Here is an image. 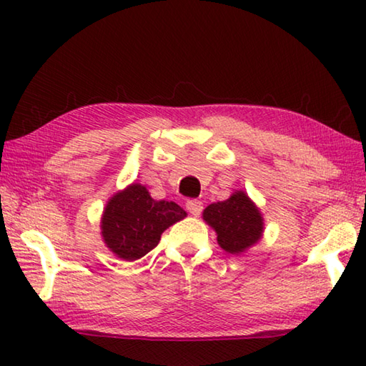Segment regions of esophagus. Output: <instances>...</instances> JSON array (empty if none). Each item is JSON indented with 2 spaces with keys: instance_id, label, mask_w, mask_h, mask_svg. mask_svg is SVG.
Instances as JSON below:
<instances>
[{
  "instance_id": "34e87169",
  "label": "esophagus",
  "mask_w": 366,
  "mask_h": 366,
  "mask_svg": "<svg viewBox=\"0 0 366 366\" xmlns=\"http://www.w3.org/2000/svg\"><path fill=\"white\" fill-rule=\"evenodd\" d=\"M185 207H187V211L193 215V217H198L203 211V203L198 199H189L187 203H185Z\"/></svg>"
}]
</instances>
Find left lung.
<instances>
[{
    "mask_svg": "<svg viewBox=\"0 0 366 366\" xmlns=\"http://www.w3.org/2000/svg\"><path fill=\"white\" fill-rule=\"evenodd\" d=\"M203 219L217 232L219 245L232 254L245 252L262 237V215L242 190L234 192L228 199L209 204Z\"/></svg>",
    "mask_w": 366,
    "mask_h": 366,
    "instance_id": "obj_1",
    "label": "left lung"
}]
</instances>
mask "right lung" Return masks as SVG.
Here are the masks:
<instances>
[{
    "label": "right lung",
    "mask_w": 366,
    "mask_h": 366,
    "mask_svg": "<svg viewBox=\"0 0 366 366\" xmlns=\"http://www.w3.org/2000/svg\"><path fill=\"white\" fill-rule=\"evenodd\" d=\"M187 217L174 201H155L142 184L118 192L100 222L105 245L121 259L135 261L157 247L162 232Z\"/></svg>",
    "instance_id": "obj_1"
}]
</instances>
